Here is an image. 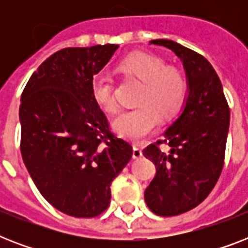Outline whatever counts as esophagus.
Segmentation results:
<instances>
[{
	"mask_svg": "<svg viewBox=\"0 0 248 248\" xmlns=\"http://www.w3.org/2000/svg\"><path fill=\"white\" fill-rule=\"evenodd\" d=\"M141 155H143V152H141V149H140L139 147L134 145V148H132V158L138 159V158H140Z\"/></svg>",
	"mask_w": 248,
	"mask_h": 248,
	"instance_id": "1",
	"label": "esophagus"
}]
</instances>
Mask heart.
<instances>
[{
  "instance_id": "obj_1",
  "label": "heart",
  "mask_w": 248,
  "mask_h": 248,
  "mask_svg": "<svg viewBox=\"0 0 248 248\" xmlns=\"http://www.w3.org/2000/svg\"><path fill=\"white\" fill-rule=\"evenodd\" d=\"M121 75L143 82L138 95V108L124 110L113 121L114 131L128 140H140L155 131L159 121L176 116L186 96V78L176 67H169L159 56L136 52L121 60ZM91 95L97 107L108 113L116 112L110 77L99 75L91 81Z\"/></svg>"
}]
</instances>
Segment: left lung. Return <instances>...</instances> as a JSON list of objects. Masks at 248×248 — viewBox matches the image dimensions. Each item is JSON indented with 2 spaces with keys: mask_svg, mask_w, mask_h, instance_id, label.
Here are the masks:
<instances>
[{
  "mask_svg": "<svg viewBox=\"0 0 248 248\" xmlns=\"http://www.w3.org/2000/svg\"><path fill=\"white\" fill-rule=\"evenodd\" d=\"M151 44L175 52L188 79V96L180 117L148 145L143 155L155 165V176L144 198L152 212L175 216L197 207L211 193L224 166L231 112L223 86L208 60L171 40ZM167 143L170 151L159 149Z\"/></svg>",
  "mask_w": 248,
  "mask_h": 248,
  "instance_id": "1",
  "label": "left lung"
}]
</instances>
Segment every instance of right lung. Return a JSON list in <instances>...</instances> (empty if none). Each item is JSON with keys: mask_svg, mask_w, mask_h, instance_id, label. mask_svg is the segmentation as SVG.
Returning a JSON list of instances; mask_svg holds the SVG:
<instances>
[{"mask_svg": "<svg viewBox=\"0 0 248 248\" xmlns=\"http://www.w3.org/2000/svg\"><path fill=\"white\" fill-rule=\"evenodd\" d=\"M117 48H63L41 64L21 93L25 167L45 200L75 217H93L108 208L113 179L132 155L91 95L93 76Z\"/></svg>", "mask_w": 248, "mask_h": 248, "instance_id": "1", "label": "right lung"}]
</instances>
